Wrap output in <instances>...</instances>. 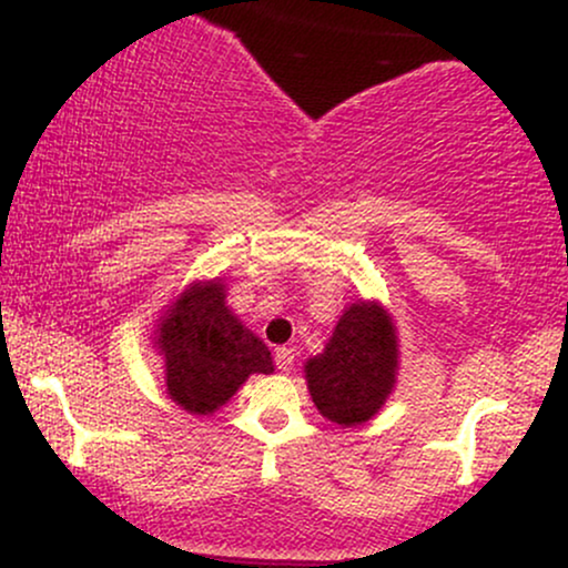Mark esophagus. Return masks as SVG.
<instances>
[{
	"instance_id": "esophagus-1",
	"label": "esophagus",
	"mask_w": 568,
	"mask_h": 568,
	"mask_svg": "<svg viewBox=\"0 0 568 568\" xmlns=\"http://www.w3.org/2000/svg\"><path fill=\"white\" fill-rule=\"evenodd\" d=\"M293 361H296V352H293L291 347H277L275 349V363H277L280 371H285V374H288V371L293 368Z\"/></svg>"
}]
</instances>
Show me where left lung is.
I'll return each mask as SVG.
<instances>
[{
    "mask_svg": "<svg viewBox=\"0 0 568 568\" xmlns=\"http://www.w3.org/2000/svg\"><path fill=\"white\" fill-rule=\"evenodd\" d=\"M306 387L325 419L342 427L368 422L395 387L397 336L379 302H357L338 317L334 336L304 366Z\"/></svg>",
    "mask_w": 568,
    "mask_h": 568,
    "instance_id": "1",
    "label": "left lung"
}]
</instances>
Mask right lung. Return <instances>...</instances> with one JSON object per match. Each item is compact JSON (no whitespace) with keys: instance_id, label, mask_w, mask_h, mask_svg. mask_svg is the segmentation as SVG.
<instances>
[{"instance_id":"obj_1","label":"right lung","mask_w":568,"mask_h":568,"mask_svg":"<svg viewBox=\"0 0 568 568\" xmlns=\"http://www.w3.org/2000/svg\"><path fill=\"white\" fill-rule=\"evenodd\" d=\"M165 387L189 414H213L251 374H272V355L226 306L221 280L192 283L158 323Z\"/></svg>"}]
</instances>
